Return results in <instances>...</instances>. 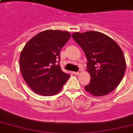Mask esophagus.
Masks as SVG:
<instances>
[{"label":"esophagus","instance_id":"esophagus-1","mask_svg":"<svg viewBox=\"0 0 133 133\" xmlns=\"http://www.w3.org/2000/svg\"><path fill=\"white\" fill-rule=\"evenodd\" d=\"M81 72H82V70L79 69L78 72H73V73H74V75H80Z\"/></svg>","mask_w":133,"mask_h":133}]
</instances>
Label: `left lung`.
Returning <instances> with one entry per match:
<instances>
[{"instance_id": "1", "label": "left lung", "mask_w": 133, "mask_h": 133, "mask_svg": "<svg viewBox=\"0 0 133 133\" xmlns=\"http://www.w3.org/2000/svg\"><path fill=\"white\" fill-rule=\"evenodd\" d=\"M88 59L90 83L85 90L94 96H103L114 90L124 77L126 61L122 49L105 34L89 31L72 34Z\"/></svg>"}]
</instances>
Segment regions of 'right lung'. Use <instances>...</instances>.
I'll use <instances>...</instances> for the list:
<instances>
[{"mask_svg":"<svg viewBox=\"0 0 133 133\" xmlns=\"http://www.w3.org/2000/svg\"><path fill=\"white\" fill-rule=\"evenodd\" d=\"M71 34L65 31L45 30L34 36L22 50L19 64L22 76L36 94L52 96L59 92L70 77L61 70L60 52Z\"/></svg>","mask_w":133,"mask_h":133,"instance_id":"obj_1","label":"right lung"}]
</instances>
